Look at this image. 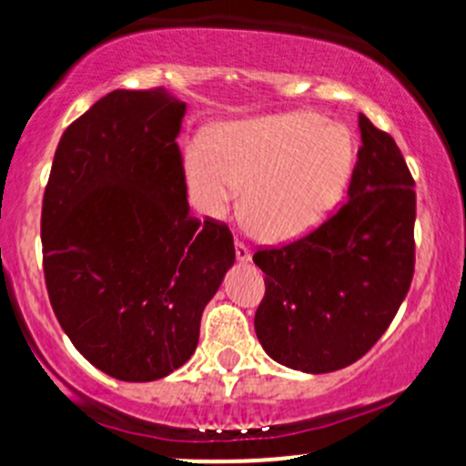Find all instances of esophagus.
Masks as SVG:
<instances>
[{"label": "esophagus", "mask_w": 466, "mask_h": 466, "mask_svg": "<svg viewBox=\"0 0 466 466\" xmlns=\"http://www.w3.org/2000/svg\"><path fill=\"white\" fill-rule=\"evenodd\" d=\"M234 251H237V258L240 260V263H248V260L251 258V251L248 245L243 243V240H234Z\"/></svg>", "instance_id": "1"}]
</instances>
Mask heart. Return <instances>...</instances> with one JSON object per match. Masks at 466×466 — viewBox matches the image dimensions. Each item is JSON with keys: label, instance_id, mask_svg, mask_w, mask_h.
Returning a JSON list of instances; mask_svg holds the SVG:
<instances>
[{"label": "heart", "instance_id": "obj_1", "mask_svg": "<svg viewBox=\"0 0 466 466\" xmlns=\"http://www.w3.org/2000/svg\"><path fill=\"white\" fill-rule=\"evenodd\" d=\"M210 147L186 148L192 203L206 217L223 218L243 186V215L269 243L318 228L344 195L355 164L349 129L311 111L229 122L212 133Z\"/></svg>", "mask_w": 466, "mask_h": 466}]
</instances>
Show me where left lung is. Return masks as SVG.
Here are the masks:
<instances>
[{
	"instance_id": "8db88e82",
	"label": "left lung",
	"mask_w": 466,
	"mask_h": 466,
	"mask_svg": "<svg viewBox=\"0 0 466 466\" xmlns=\"http://www.w3.org/2000/svg\"><path fill=\"white\" fill-rule=\"evenodd\" d=\"M349 199L307 237L258 249L260 346L293 370L322 374L361 360L386 333L414 276L416 192L397 142L360 116Z\"/></svg>"
}]
</instances>
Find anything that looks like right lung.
<instances>
[{
    "mask_svg": "<svg viewBox=\"0 0 466 466\" xmlns=\"http://www.w3.org/2000/svg\"><path fill=\"white\" fill-rule=\"evenodd\" d=\"M186 103L116 89L58 142L41 210L50 304L98 370L155 381L190 360L234 265L226 223L190 217L177 147Z\"/></svg>",
    "mask_w": 466,
    "mask_h": 466,
    "instance_id": "obj_1",
    "label": "right lung"
}]
</instances>
